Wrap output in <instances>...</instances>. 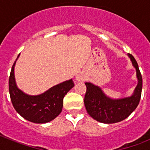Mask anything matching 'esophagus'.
Returning <instances> with one entry per match:
<instances>
[{"label": "esophagus", "mask_w": 150, "mask_h": 150, "mask_svg": "<svg viewBox=\"0 0 150 150\" xmlns=\"http://www.w3.org/2000/svg\"><path fill=\"white\" fill-rule=\"evenodd\" d=\"M76 80L78 82H84L86 80V76L83 74H79L76 76Z\"/></svg>", "instance_id": "1"}]
</instances>
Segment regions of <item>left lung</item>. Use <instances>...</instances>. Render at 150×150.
Instances as JSON below:
<instances>
[{"mask_svg": "<svg viewBox=\"0 0 150 150\" xmlns=\"http://www.w3.org/2000/svg\"><path fill=\"white\" fill-rule=\"evenodd\" d=\"M136 69L138 80L137 87L132 96L120 99H112L103 92L100 87L91 83H86V92L84 104L87 112L94 120L106 124L121 122L131 115L137 108L141 97L143 79L138 64L132 54H128Z\"/></svg>", "mask_w": 150, "mask_h": 150, "instance_id": "1", "label": "left lung"}]
</instances>
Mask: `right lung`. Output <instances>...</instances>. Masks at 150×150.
I'll return each instance as SVG.
<instances>
[{
  "label": "right lung",
  "instance_id": "add662e5",
  "mask_svg": "<svg viewBox=\"0 0 150 150\" xmlns=\"http://www.w3.org/2000/svg\"><path fill=\"white\" fill-rule=\"evenodd\" d=\"M16 60L9 78V91L13 107L25 120L31 122L42 124L53 120L62 112L64 95L74 86L72 79L52 87L41 95H28L18 89L16 84L14 67Z\"/></svg>",
  "mask_w": 150,
  "mask_h": 150
}]
</instances>
